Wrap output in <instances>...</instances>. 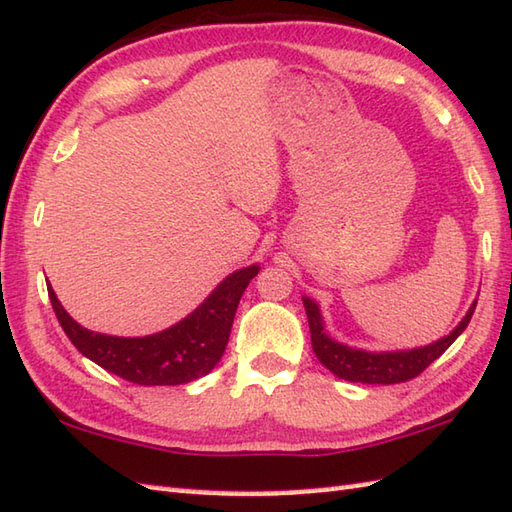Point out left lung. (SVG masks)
<instances>
[{
	"label": "left lung",
	"instance_id": "left-lung-1",
	"mask_svg": "<svg viewBox=\"0 0 512 512\" xmlns=\"http://www.w3.org/2000/svg\"><path fill=\"white\" fill-rule=\"evenodd\" d=\"M302 302L306 309V318H309L311 345L318 360L338 378H345L349 383H365V385H396V383H405V380H412L418 374H423V371L461 336L463 329L468 327V322L477 306L472 304L459 327L454 329L448 338L434 342V345L412 349V351L369 353V351L351 349L347 345H340L336 340H331L327 333H324L318 304L311 302L309 297H304Z\"/></svg>",
	"mask_w": 512,
	"mask_h": 512
}]
</instances>
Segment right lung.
<instances>
[{
    "instance_id": "right-lung-1",
    "label": "right lung",
    "mask_w": 512,
    "mask_h": 512,
    "mask_svg": "<svg viewBox=\"0 0 512 512\" xmlns=\"http://www.w3.org/2000/svg\"><path fill=\"white\" fill-rule=\"evenodd\" d=\"M257 266L241 268L172 329L147 338H114L82 329L69 318L49 286V300L60 327L82 356L134 385H183L215 369L228 345L237 304Z\"/></svg>"
}]
</instances>
